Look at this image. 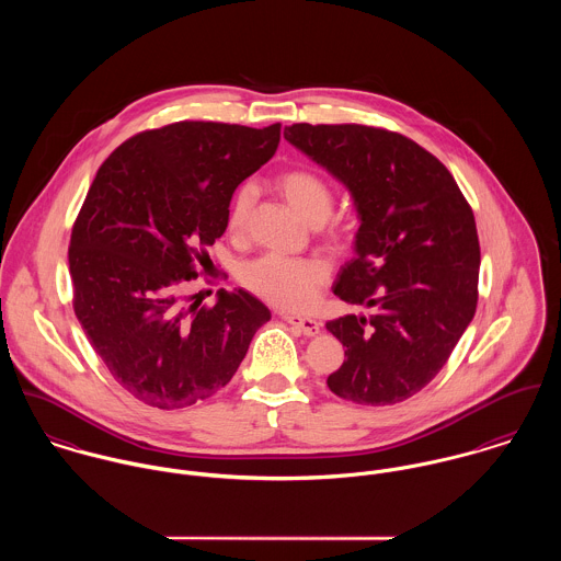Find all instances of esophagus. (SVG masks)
<instances>
[{"instance_id":"obj_1","label":"esophagus","mask_w":561,"mask_h":561,"mask_svg":"<svg viewBox=\"0 0 561 561\" xmlns=\"http://www.w3.org/2000/svg\"><path fill=\"white\" fill-rule=\"evenodd\" d=\"M283 320L287 323H291L294 328H298L302 334L307 336H318L321 332L320 321L311 320V318H300V316H289V313H283Z\"/></svg>"}]
</instances>
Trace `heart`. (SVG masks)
Segmentation results:
<instances>
[{
	"label": "heart",
	"mask_w": 561,
	"mask_h": 561,
	"mask_svg": "<svg viewBox=\"0 0 561 561\" xmlns=\"http://www.w3.org/2000/svg\"><path fill=\"white\" fill-rule=\"evenodd\" d=\"M276 187L291 209L311 227H320L332 211V190L320 174L296 168L276 179ZM254 203V187L243 183L236 192L229 207V231L240 236L248 225V216ZM325 240L332 248H343L350 233L345 227L334 225L325 231ZM241 285L267 305L285 311H305L316 302L320 289L328 280V265L320 259H291L283 254H263L245 263L240 272Z\"/></svg>",
	"instance_id": "b5f03b06"
}]
</instances>
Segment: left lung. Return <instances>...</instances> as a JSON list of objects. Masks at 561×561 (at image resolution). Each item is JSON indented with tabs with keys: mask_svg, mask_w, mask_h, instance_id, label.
<instances>
[{
	"mask_svg": "<svg viewBox=\"0 0 561 561\" xmlns=\"http://www.w3.org/2000/svg\"><path fill=\"white\" fill-rule=\"evenodd\" d=\"M285 140L347 187L360 220L356 256L332 291L367 316L325 323L345 347L328 389L363 405L408 400L434 380L476 316L473 209L451 172L396 131L296 123Z\"/></svg>",
	"mask_w": 561,
	"mask_h": 561,
	"instance_id": "obj_1",
	"label": "left lung"
}]
</instances>
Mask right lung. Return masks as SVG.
<instances>
[{
    "instance_id": "right-lung-1",
    "label": "right lung",
    "mask_w": 561,
    "mask_h": 561,
    "mask_svg": "<svg viewBox=\"0 0 561 561\" xmlns=\"http://www.w3.org/2000/svg\"><path fill=\"white\" fill-rule=\"evenodd\" d=\"M278 142L280 123L181 121L129 138L101 163L71 233L73 309L136 400L174 410L211 398L272 318L243 289H220L203 307L185 285L227 231L236 187Z\"/></svg>"
}]
</instances>
